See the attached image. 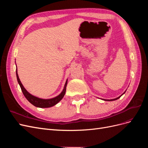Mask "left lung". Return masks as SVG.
Returning <instances> with one entry per match:
<instances>
[{"mask_svg": "<svg viewBox=\"0 0 148 148\" xmlns=\"http://www.w3.org/2000/svg\"><path fill=\"white\" fill-rule=\"evenodd\" d=\"M126 91H127V89L126 90H125V91L123 93V94H122V95H121L120 96H119L118 97H117V98H115V99H102V100H104V101H115V100H117V99H119V98L122 96L123 95H124V94L125 93V92H126Z\"/></svg>", "mask_w": 148, "mask_h": 148, "instance_id": "obj_1", "label": "left lung"}]
</instances>
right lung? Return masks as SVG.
<instances>
[{
    "instance_id": "1",
    "label": "right lung",
    "mask_w": 148,
    "mask_h": 148,
    "mask_svg": "<svg viewBox=\"0 0 148 148\" xmlns=\"http://www.w3.org/2000/svg\"><path fill=\"white\" fill-rule=\"evenodd\" d=\"M16 75L18 83V84L20 85V86L21 89V91H22V92H23V94L24 95L25 97L26 98V99H27L31 104H33L35 107H40V108H48V107H51L53 106L56 105L58 102H59L62 99V98H63L64 96H65L68 79H66V82L65 83L63 90H62V91L59 94V95L54 97L51 98V99H42V98H39L38 97L32 95L25 88L23 85L22 84V83L20 81V79L18 77V75L17 67L16 69Z\"/></svg>"
}]
</instances>
